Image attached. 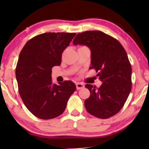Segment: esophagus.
<instances>
[{
	"mask_svg": "<svg viewBox=\"0 0 149 149\" xmlns=\"http://www.w3.org/2000/svg\"><path fill=\"white\" fill-rule=\"evenodd\" d=\"M84 86H85V85L83 84H81V83H77V84H76V88H77V90H79L81 89H82V88L84 87Z\"/></svg>",
	"mask_w": 149,
	"mask_h": 149,
	"instance_id": "1",
	"label": "esophagus"
}]
</instances>
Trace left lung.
Here are the masks:
<instances>
[{"label":"left lung","mask_w":149,"mask_h":149,"mask_svg":"<svg viewBox=\"0 0 149 149\" xmlns=\"http://www.w3.org/2000/svg\"><path fill=\"white\" fill-rule=\"evenodd\" d=\"M74 45H86L91 52L90 69L98 72L102 81L99 88L86 84L90 97L85 107L90 114L107 119L122 109L132 89V65L120 42L100 31H87L78 33Z\"/></svg>","instance_id":"obj_1"}]
</instances>
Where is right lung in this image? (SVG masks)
Segmentation results:
<instances>
[{
    "label": "right lung",
    "mask_w": 149,
    "mask_h": 149,
    "mask_svg": "<svg viewBox=\"0 0 149 149\" xmlns=\"http://www.w3.org/2000/svg\"><path fill=\"white\" fill-rule=\"evenodd\" d=\"M75 33H45L29 40L20 52L16 68L18 91L35 116L49 120L61 115L76 90L71 81L53 84L52 68L61 64L62 54Z\"/></svg>",
    "instance_id": "1"
}]
</instances>
